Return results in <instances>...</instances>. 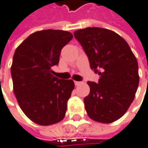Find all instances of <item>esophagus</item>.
I'll list each match as a JSON object with an SVG mask.
<instances>
[{"label":"esophagus","mask_w":148,"mask_h":148,"mask_svg":"<svg viewBox=\"0 0 148 148\" xmlns=\"http://www.w3.org/2000/svg\"><path fill=\"white\" fill-rule=\"evenodd\" d=\"M80 84H82V82H79V81H74V84H75V86H78V85H79Z\"/></svg>","instance_id":"34e87169"}]
</instances>
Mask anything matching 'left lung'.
Instances as JSON below:
<instances>
[{"label": "left lung", "mask_w": 148, "mask_h": 148, "mask_svg": "<svg viewBox=\"0 0 148 148\" xmlns=\"http://www.w3.org/2000/svg\"><path fill=\"white\" fill-rule=\"evenodd\" d=\"M88 58L91 69L100 76L98 84L88 82L85 109L96 122L110 123L119 119L135 98L139 84L138 64L128 44L110 29L88 27L74 31Z\"/></svg>", "instance_id": "left-lung-1"}]
</instances>
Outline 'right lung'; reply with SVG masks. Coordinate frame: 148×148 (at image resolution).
Here are the masks:
<instances>
[{"mask_svg":"<svg viewBox=\"0 0 148 148\" xmlns=\"http://www.w3.org/2000/svg\"><path fill=\"white\" fill-rule=\"evenodd\" d=\"M72 38L68 31L45 29L16 49L10 68L13 90L21 110L37 124L52 125L65 116L74 83L55 77L51 67L58 65L62 48Z\"/></svg>","mask_w":148,"mask_h":148,"instance_id":"add662e5","label":"right lung"}]
</instances>
